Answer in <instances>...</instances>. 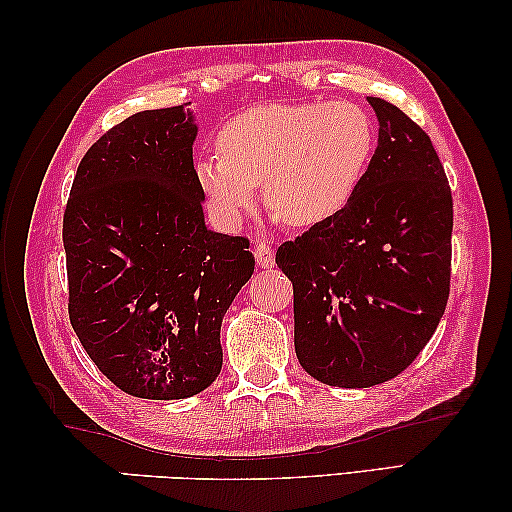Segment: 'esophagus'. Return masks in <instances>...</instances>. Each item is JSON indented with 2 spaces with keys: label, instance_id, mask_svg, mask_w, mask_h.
I'll return each mask as SVG.
<instances>
[{
  "label": "esophagus",
  "instance_id": "esophagus-1",
  "mask_svg": "<svg viewBox=\"0 0 512 512\" xmlns=\"http://www.w3.org/2000/svg\"><path fill=\"white\" fill-rule=\"evenodd\" d=\"M254 256H256V263L261 267L274 265V247L267 245V242H258V245L254 247Z\"/></svg>",
  "mask_w": 512,
  "mask_h": 512
}]
</instances>
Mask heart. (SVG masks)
I'll return each mask as SVG.
<instances>
[{"label":"heart","mask_w":512,"mask_h":512,"mask_svg":"<svg viewBox=\"0 0 512 512\" xmlns=\"http://www.w3.org/2000/svg\"><path fill=\"white\" fill-rule=\"evenodd\" d=\"M376 149V129L349 102H274L233 115L217 152L195 174L217 220L240 226L254 211L258 183L283 222L308 229L333 220L354 199Z\"/></svg>","instance_id":"1"}]
</instances>
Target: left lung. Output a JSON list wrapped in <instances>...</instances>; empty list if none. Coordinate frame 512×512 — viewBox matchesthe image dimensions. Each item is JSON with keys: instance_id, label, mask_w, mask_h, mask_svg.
Here are the masks:
<instances>
[{"instance_id": "obj_1", "label": "left lung", "mask_w": 512, "mask_h": 512, "mask_svg": "<svg viewBox=\"0 0 512 512\" xmlns=\"http://www.w3.org/2000/svg\"><path fill=\"white\" fill-rule=\"evenodd\" d=\"M379 145L354 199L276 251L295 290V351L313 379L370 388L395 379L440 324L451 283L454 199L431 138L367 97Z\"/></svg>"}]
</instances>
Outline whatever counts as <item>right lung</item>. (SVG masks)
I'll return each instance as SVG.
<instances>
[{
	"label": "right lung",
	"mask_w": 512,
	"mask_h": 512,
	"mask_svg": "<svg viewBox=\"0 0 512 512\" xmlns=\"http://www.w3.org/2000/svg\"><path fill=\"white\" fill-rule=\"evenodd\" d=\"M183 106L108 129L81 158L63 215L72 329L140 399H186L222 370L220 326L254 274L249 240L206 229Z\"/></svg>",
	"instance_id": "right-lung-1"
}]
</instances>
